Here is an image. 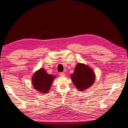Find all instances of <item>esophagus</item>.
Instances as JSON below:
<instances>
[{"mask_svg":"<svg viewBox=\"0 0 128 128\" xmlns=\"http://www.w3.org/2000/svg\"><path fill=\"white\" fill-rule=\"evenodd\" d=\"M59 75H60V76H65V74H64V72H61L59 73Z\"/></svg>","mask_w":128,"mask_h":128,"instance_id":"34e87169","label":"esophagus"}]
</instances>
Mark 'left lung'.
<instances>
[{
	"instance_id": "left-lung-1",
	"label": "left lung",
	"mask_w": 128,
	"mask_h": 128,
	"mask_svg": "<svg viewBox=\"0 0 128 128\" xmlns=\"http://www.w3.org/2000/svg\"><path fill=\"white\" fill-rule=\"evenodd\" d=\"M70 76L74 84L80 91L90 87L95 80L94 72L88 66L82 64H77L74 72Z\"/></svg>"
}]
</instances>
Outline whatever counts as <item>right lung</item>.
I'll return each mask as SVG.
<instances>
[{"label":"right lung","mask_w":128,"mask_h":128,"mask_svg":"<svg viewBox=\"0 0 128 128\" xmlns=\"http://www.w3.org/2000/svg\"><path fill=\"white\" fill-rule=\"evenodd\" d=\"M55 76L48 74L43 68L34 73L32 79L33 86L37 91L42 93H48L51 86Z\"/></svg>","instance_id":"obj_1"}]
</instances>
